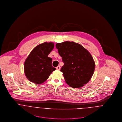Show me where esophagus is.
<instances>
[{
	"mask_svg": "<svg viewBox=\"0 0 122 122\" xmlns=\"http://www.w3.org/2000/svg\"><path fill=\"white\" fill-rule=\"evenodd\" d=\"M56 69H57V70H60V69H61V67H60V66H57L56 67Z\"/></svg>",
	"mask_w": 122,
	"mask_h": 122,
	"instance_id": "34e87169",
	"label": "esophagus"
}]
</instances>
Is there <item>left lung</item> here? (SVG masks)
<instances>
[{"instance_id": "obj_1", "label": "left lung", "mask_w": 122, "mask_h": 122, "mask_svg": "<svg viewBox=\"0 0 122 122\" xmlns=\"http://www.w3.org/2000/svg\"><path fill=\"white\" fill-rule=\"evenodd\" d=\"M56 48L64 62L61 71L67 84L77 88L88 83L95 68L94 60L90 52L74 42L57 43Z\"/></svg>"}]
</instances>
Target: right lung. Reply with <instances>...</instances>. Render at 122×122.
<instances>
[{"label": "right lung", "mask_w": 122, "mask_h": 122, "mask_svg": "<svg viewBox=\"0 0 122 122\" xmlns=\"http://www.w3.org/2000/svg\"><path fill=\"white\" fill-rule=\"evenodd\" d=\"M54 48L53 42H45L35 47L25 60L24 72L26 78L36 84L43 83L56 69L52 59L48 56Z\"/></svg>", "instance_id": "right-lung-1"}]
</instances>
